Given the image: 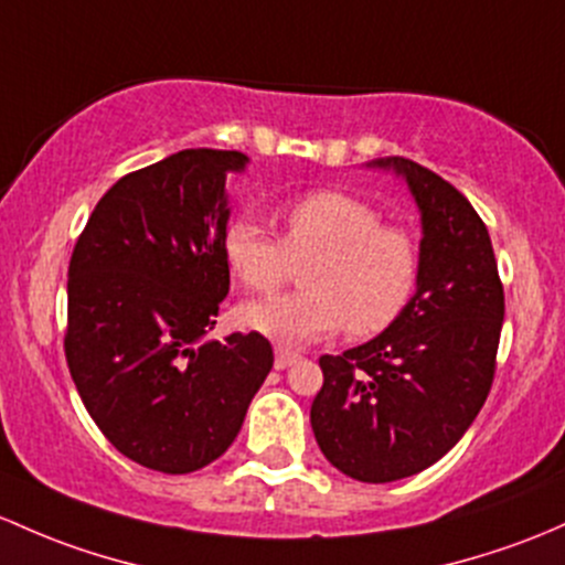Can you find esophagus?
Listing matches in <instances>:
<instances>
[{"mask_svg":"<svg viewBox=\"0 0 565 565\" xmlns=\"http://www.w3.org/2000/svg\"><path fill=\"white\" fill-rule=\"evenodd\" d=\"M299 361V353L290 348H285V344H277L275 348V369H288L294 366V363Z\"/></svg>","mask_w":565,"mask_h":565,"instance_id":"esophagus-1","label":"esophagus"}]
</instances>
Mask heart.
I'll list each match as a JSON object with an SVG mask.
<instances>
[{"mask_svg": "<svg viewBox=\"0 0 565 565\" xmlns=\"http://www.w3.org/2000/svg\"><path fill=\"white\" fill-rule=\"evenodd\" d=\"M282 242L253 217H236L223 236L232 275L250 290H275L305 266V290L242 307L253 331L305 344L344 331L363 339L385 331L409 307L420 280V250L404 228L342 191H315L280 212Z\"/></svg>", "mask_w": 565, "mask_h": 565, "instance_id": "1", "label": "heart"}]
</instances>
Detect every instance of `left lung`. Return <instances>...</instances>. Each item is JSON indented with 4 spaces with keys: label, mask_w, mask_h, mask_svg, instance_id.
Returning <instances> with one entry per match:
<instances>
[{
    "label": "left lung",
    "mask_w": 565,
    "mask_h": 565,
    "mask_svg": "<svg viewBox=\"0 0 565 565\" xmlns=\"http://www.w3.org/2000/svg\"><path fill=\"white\" fill-rule=\"evenodd\" d=\"M420 210V280L380 337L323 355L309 409L320 450L358 482H396L458 445L488 398L503 323L493 245L469 199L420 163L387 156Z\"/></svg>",
    "instance_id": "left-lung-1"
}]
</instances>
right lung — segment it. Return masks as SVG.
<instances>
[{
	"label": "right lung",
	"instance_id": "obj_1",
	"mask_svg": "<svg viewBox=\"0 0 565 565\" xmlns=\"http://www.w3.org/2000/svg\"><path fill=\"white\" fill-rule=\"evenodd\" d=\"M239 150H180L115 183L70 260L64 353L110 445L163 475L232 447L275 353L258 331L207 339L228 294L226 174Z\"/></svg>",
	"mask_w": 565,
	"mask_h": 565
}]
</instances>
